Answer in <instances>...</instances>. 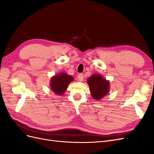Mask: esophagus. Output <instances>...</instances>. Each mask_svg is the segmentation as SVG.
<instances>
[{
	"instance_id": "34e87169",
	"label": "esophagus",
	"mask_w": 154,
	"mask_h": 154,
	"mask_svg": "<svg viewBox=\"0 0 154 154\" xmlns=\"http://www.w3.org/2000/svg\"><path fill=\"white\" fill-rule=\"evenodd\" d=\"M78 79L79 81L80 82H83V79H84V76H83V74H79L78 75Z\"/></svg>"
}]
</instances>
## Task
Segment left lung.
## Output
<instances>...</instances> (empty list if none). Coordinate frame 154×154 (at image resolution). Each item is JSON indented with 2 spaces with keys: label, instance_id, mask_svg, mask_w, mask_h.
I'll use <instances>...</instances> for the list:
<instances>
[{
  "label": "left lung",
  "instance_id": "1",
  "mask_svg": "<svg viewBox=\"0 0 154 154\" xmlns=\"http://www.w3.org/2000/svg\"><path fill=\"white\" fill-rule=\"evenodd\" d=\"M91 95L94 100H99L106 95L109 90V82L99 74H93L87 79Z\"/></svg>",
  "mask_w": 154,
  "mask_h": 154
}]
</instances>
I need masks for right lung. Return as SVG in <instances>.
I'll use <instances>...</instances> for the list:
<instances>
[{
  "instance_id": "add662e5",
  "label": "right lung",
  "mask_w": 154,
  "mask_h": 154,
  "mask_svg": "<svg viewBox=\"0 0 154 154\" xmlns=\"http://www.w3.org/2000/svg\"><path fill=\"white\" fill-rule=\"evenodd\" d=\"M73 77L66 73H60L51 78V88L55 94L62 95L66 92L67 86L73 80Z\"/></svg>"
}]
</instances>
